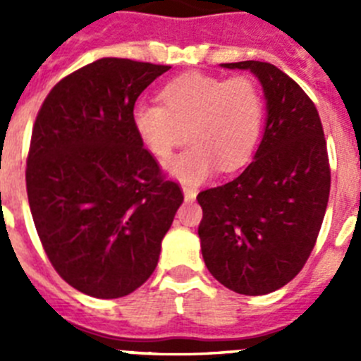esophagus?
<instances>
[{
	"mask_svg": "<svg viewBox=\"0 0 361 361\" xmlns=\"http://www.w3.org/2000/svg\"><path fill=\"white\" fill-rule=\"evenodd\" d=\"M183 191H184V199L186 200H193L197 197V190H193L191 186H183Z\"/></svg>",
	"mask_w": 361,
	"mask_h": 361,
	"instance_id": "esophagus-1",
	"label": "esophagus"
}]
</instances>
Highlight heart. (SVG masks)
I'll return each mask as SVG.
<instances>
[{"label": "heart", "instance_id": "b5f03b06", "mask_svg": "<svg viewBox=\"0 0 361 361\" xmlns=\"http://www.w3.org/2000/svg\"><path fill=\"white\" fill-rule=\"evenodd\" d=\"M159 99L161 104H135L133 130L161 161L183 139L190 142L168 164V171L184 183L202 180L215 164L222 171L237 170L257 148L264 97L253 79L184 73L162 86Z\"/></svg>", "mask_w": 361, "mask_h": 361}]
</instances>
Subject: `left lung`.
<instances>
[{
	"mask_svg": "<svg viewBox=\"0 0 361 361\" xmlns=\"http://www.w3.org/2000/svg\"><path fill=\"white\" fill-rule=\"evenodd\" d=\"M250 70L267 119L255 159L237 178L197 195L206 267L240 295L283 288L307 262L324 222L331 168L324 128L309 95L271 63H222Z\"/></svg>",
	"mask_w": 361,
	"mask_h": 361,
	"instance_id": "obj_1",
	"label": "left lung"
}]
</instances>
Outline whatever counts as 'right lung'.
Wrapping results in <instances>:
<instances>
[{"mask_svg":"<svg viewBox=\"0 0 361 361\" xmlns=\"http://www.w3.org/2000/svg\"><path fill=\"white\" fill-rule=\"evenodd\" d=\"M166 70L97 59L54 86L32 128L25 178L37 235L59 276L94 298L152 276L184 200L132 123L137 97Z\"/></svg>","mask_w":361,"mask_h":361,"instance_id":"1","label":"right lung"}]
</instances>
